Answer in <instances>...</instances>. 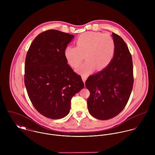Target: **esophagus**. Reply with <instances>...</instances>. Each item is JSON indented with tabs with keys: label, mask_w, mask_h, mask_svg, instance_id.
<instances>
[{
	"label": "esophagus",
	"mask_w": 155,
	"mask_h": 155,
	"mask_svg": "<svg viewBox=\"0 0 155 155\" xmlns=\"http://www.w3.org/2000/svg\"><path fill=\"white\" fill-rule=\"evenodd\" d=\"M87 76H84V75H82V81H84V83H85V81H86V79H87Z\"/></svg>",
	"instance_id": "1"
}]
</instances>
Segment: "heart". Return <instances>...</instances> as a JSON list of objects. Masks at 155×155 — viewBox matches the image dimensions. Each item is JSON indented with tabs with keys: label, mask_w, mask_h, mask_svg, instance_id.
<instances>
[{
	"label": "heart",
	"mask_w": 155,
	"mask_h": 155,
	"mask_svg": "<svg viewBox=\"0 0 155 155\" xmlns=\"http://www.w3.org/2000/svg\"><path fill=\"white\" fill-rule=\"evenodd\" d=\"M76 46H67L64 55L69 64L76 68L85 59L87 60L78 69L87 75L95 68L100 71L108 66L112 61L116 49L113 38L109 35L100 32H86L76 40Z\"/></svg>",
	"instance_id": "heart-1"
}]
</instances>
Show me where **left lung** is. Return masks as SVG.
I'll use <instances>...</instances> for the list:
<instances>
[{
	"instance_id": "8db88e82",
	"label": "left lung",
	"mask_w": 155,
	"mask_h": 155,
	"mask_svg": "<svg viewBox=\"0 0 155 155\" xmlns=\"http://www.w3.org/2000/svg\"><path fill=\"white\" fill-rule=\"evenodd\" d=\"M116 49L110 64L89 76L85 86L90 92L87 99L89 113L100 120L110 119L126 106L134 84L133 60L126 43L112 33Z\"/></svg>"
}]
</instances>
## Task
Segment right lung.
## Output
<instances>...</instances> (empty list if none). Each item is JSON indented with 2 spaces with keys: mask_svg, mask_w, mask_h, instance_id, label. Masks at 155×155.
Instances as JSON below:
<instances>
[{
  "mask_svg": "<svg viewBox=\"0 0 155 155\" xmlns=\"http://www.w3.org/2000/svg\"><path fill=\"white\" fill-rule=\"evenodd\" d=\"M73 38L57 30L45 31L35 38L26 55L24 84L28 97L36 110L48 118L67 116L71 98L84 87L64 55Z\"/></svg>",
  "mask_w": 155,
  "mask_h": 155,
  "instance_id": "1",
  "label": "right lung"
}]
</instances>
